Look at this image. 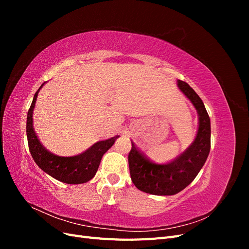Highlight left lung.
Segmentation results:
<instances>
[{
  "label": "left lung",
  "mask_w": 249,
  "mask_h": 249,
  "mask_svg": "<svg viewBox=\"0 0 249 249\" xmlns=\"http://www.w3.org/2000/svg\"><path fill=\"white\" fill-rule=\"evenodd\" d=\"M178 87L195 107L198 130L192 144L175 160L156 164L146 159L132 142L129 154L131 178L139 190L155 195H173L189 185L202 168L211 148V122L200 97L187 84L178 80Z\"/></svg>",
  "instance_id": "obj_1"
}]
</instances>
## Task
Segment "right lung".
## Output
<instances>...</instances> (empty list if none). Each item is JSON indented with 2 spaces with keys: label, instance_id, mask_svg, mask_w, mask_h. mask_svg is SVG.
Instances as JSON below:
<instances>
[{
  "label": "right lung",
  "instance_id": "add662e5",
  "mask_svg": "<svg viewBox=\"0 0 249 249\" xmlns=\"http://www.w3.org/2000/svg\"><path fill=\"white\" fill-rule=\"evenodd\" d=\"M43 85L44 83L34 94L31 107L28 111L27 138L30 153L40 169L60 182L71 185L86 183L95 176L104 154L114 144L119 136L96 142L84 153L77 156L60 157L50 153L42 146L33 129V110L37 95Z\"/></svg>",
  "mask_w": 249,
  "mask_h": 249
}]
</instances>
